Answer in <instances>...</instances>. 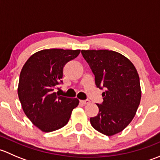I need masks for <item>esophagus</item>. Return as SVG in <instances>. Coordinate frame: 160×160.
I'll list each match as a JSON object with an SVG mask.
<instances>
[{
    "label": "esophagus",
    "instance_id": "obj_1",
    "mask_svg": "<svg viewBox=\"0 0 160 160\" xmlns=\"http://www.w3.org/2000/svg\"><path fill=\"white\" fill-rule=\"evenodd\" d=\"M80 103L83 104H90V101H89V100H85V101H80Z\"/></svg>",
    "mask_w": 160,
    "mask_h": 160
}]
</instances>
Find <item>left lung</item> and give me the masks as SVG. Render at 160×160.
Masks as SVG:
<instances>
[{
	"label": "left lung",
	"mask_w": 160,
	"mask_h": 160,
	"mask_svg": "<svg viewBox=\"0 0 160 160\" xmlns=\"http://www.w3.org/2000/svg\"><path fill=\"white\" fill-rule=\"evenodd\" d=\"M94 74L95 84L104 101L90 122L93 128L111 136L125 129L132 121L141 101L139 77L128 58L111 50H82Z\"/></svg>",
	"instance_id": "obj_1"
}]
</instances>
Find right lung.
Masks as SVG:
<instances>
[{
    "label": "right lung",
    "instance_id": "right-lung-1",
    "mask_svg": "<svg viewBox=\"0 0 160 160\" xmlns=\"http://www.w3.org/2000/svg\"><path fill=\"white\" fill-rule=\"evenodd\" d=\"M80 50L43 49L30 56L22 67L18 94L27 117L42 132L65 126L79 100L54 92L62 83L63 67L77 57Z\"/></svg>",
    "mask_w": 160,
    "mask_h": 160
}]
</instances>
